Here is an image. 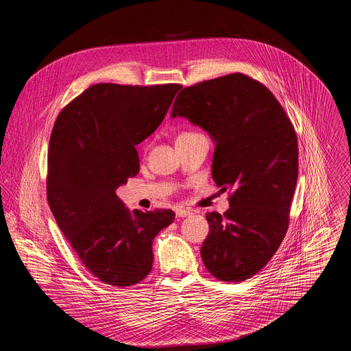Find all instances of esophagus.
<instances>
[{"instance_id": "34e87169", "label": "esophagus", "mask_w": 351, "mask_h": 351, "mask_svg": "<svg viewBox=\"0 0 351 351\" xmlns=\"http://www.w3.org/2000/svg\"><path fill=\"white\" fill-rule=\"evenodd\" d=\"M191 214H193L191 210H186V208H178L176 210V217L178 218H184V217H189Z\"/></svg>"}]
</instances>
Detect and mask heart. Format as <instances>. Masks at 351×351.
<instances>
[{"mask_svg": "<svg viewBox=\"0 0 351 351\" xmlns=\"http://www.w3.org/2000/svg\"><path fill=\"white\" fill-rule=\"evenodd\" d=\"M187 134H193V133H182L180 136H187ZM180 136H179V137H180Z\"/></svg>", "mask_w": 351, "mask_h": 351, "instance_id": "heart-1", "label": "heart"}]
</instances>
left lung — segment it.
<instances>
[{"label": "left lung", "instance_id": "obj_1", "mask_svg": "<svg viewBox=\"0 0 351 351\" xmlns=\"http://www.w3.org/2000/svg\"><path fill=\"white\" fill-rule=\"evenodd\" d=\"M172 118L189 119L215 143L213 179L230 190L229 210L208 213L202 258L223 282H243L268 264L287 226L297 183V137L275 95L232 73L183 88Z\"/></svg>", "mask_w": 351, "mask_h": 351}]
</instances>
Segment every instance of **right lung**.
Instances as JSON below:
<instances>
[{
    "label": "right lung",
    "instance_id": "right-lung-1",
    "mask_svg": "<svg viewBox=\"0 0 351 351\" xmlns=\"http://www.w3.org/2000/svg\"><path fill=\"white\" fill-rule=\"evenodd\" d=\"M180 84L90 86L58 115L48 148L47 199L83 265L133 286L153 268V240L172 210L129 211L117 189L138 173L136 145L164 121Z\"/></svg>",
    "mask_w": 351,
    "mask_h": 351
}]
</instances>
